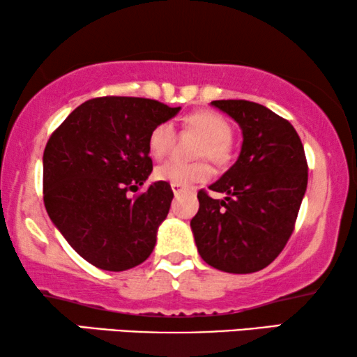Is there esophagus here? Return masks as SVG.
Wrapping results in <instances>:
<instances>
[{
    "label": "esophagus",
    "mask_w": 357,
    "mask_h": 357,
    "mask_svg": "<svg viewBox=\"0 0 357 357\" xmlns=\"http://www.w3.org/2000/svg\"><path fill=\"white\" fill-rule=\"evenodd\" d=\"M172 190H174V193H175V195H180V193H182V192H187L188 187H187V185H178V183H172Z\"/></svg>",
    "instance_id": "34e87169"
}]
</instances>
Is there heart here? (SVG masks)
I'll list each match as a JSON object with an SVG mask.
<instances>
[{
	"label": "heart",
	"mask_w": 357,
	"mask_h": 357,
	"mask_svg": "<svg viewBox=\"0 0 357 357\" xmlns=\"http://www.w3.org/2000/svg\"><path fill=\"white\" fill-rule=\"evenodd\" d=\"M183 126L190 131L200 134L197 155L221 164L228 159V142L231 139V126L221 114L215 111H195L183 119ZM175 144V128L172 123L165 121L157 124L149 134V152L155 159H162L172 151ZM211 169L206 162H182L177 159L167 160L155 169V177L164 182L192 185L205 182L210 178Z\"/></svg>",
	"instance_id": "1"
}]
</instances>
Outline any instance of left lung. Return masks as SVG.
Returning <instances> with one entry per match:
<instances>
[{
    "label": "left lung",
    "instance_id": "left-lung-1",
    "mask_svg": "<svg viewBox=\"0 0 357 357\" xmlns=\"http://www.w3.org/2000/svg\"><path fill=\"white\" fill-rule=\"evenodd\" d=\"M243 131L238 160L210 185L226 193L215 200L198 192L200 208L190 221L198 254L229 274L267 267L285 248L308 182L303 144L287 119L246 100H216Z\"/></svg>",
    "mask_w": 357,
    "mask_h": 357
}]
</instances>
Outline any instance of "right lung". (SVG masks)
<instances>
[{
	"instance_id": "1",
	"label": "right lung",
	"mask_w": 357,
	"mask_h": 357,
	"mask_svg": "<svg viewBox=\"0 0 357 357\" xmlns=\"http://www.w3.org/2000/svg\"><path fill=\"white\" fill-rule=\"evenodd\" d=\"M178 108L149 98L88 100L52 132L44 151V205L67 243L103 271L139 266L167 218L170 183L142 187L152 172L149 134Z\"/></svg>"
}]
</instances>
